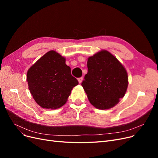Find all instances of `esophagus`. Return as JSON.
<instances>
[{
  "instance_id": "esophagus-1",
  "label": "esophagus",
  "mask_w": 158,
  "mask_h": 158,
  "mask_svg": "<svg viewBox=\"0 0 158 158\" xmlns=\"http://www.w3.org/2000/svg\"><path fill=\"white\" fill-rule=\"evenodd\" d=\"M82 80H83V77H80V78H78V82H79L80 84V83H82Z\"/></svg>"
}]
</instances>
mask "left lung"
<instances>
[{
  "instance_id": "1",
  "label": "left lung",
  "mask_w": 158,
  "mask_h": 158,
  "mask_svg": "<svg viewBox=\"0 0 158 158\" xmlns=\"http://www.w3.org/2000/svg\"><path fill=\"white\" fill-rule=\"evenodd\" d=\"M88 73L82 85L91 104L99 109L117 105L128 87L126 69L115 56L102 50L88 59Z\"/></svg>"
}]
</instances>
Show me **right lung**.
<instances>
[{"label": "right lung", "instance_id": "right-lung-1", "mask_svg": "<svg viewBox=\"0 0 158 158\" xmlns=\"http://www.w3.org/2000/svg\"><path fill=\"white\" fill-rule=\"evenodd\" d=\"M65 58L55 51L47 52L27 73L30 93L45 109H58L65 104L73 88L78 84L71 74Z\"/></svg>", "mask_w": 158, "mask_h": 158}]
</instances>
